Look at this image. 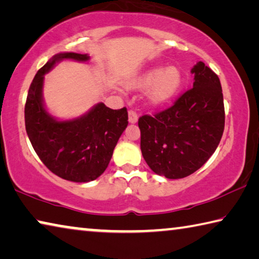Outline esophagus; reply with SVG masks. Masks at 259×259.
Wrapping results in <instances>:
<instances>
[{"mask_svg": "<svg viewBox=\"0 0 259 259\" xmlns=\"http://www.w3.org/2000/svg\"><path fill=\"white\" fill-rule=\"evenodd\" d=\"M128 121L131 124H135L138 121V113L134 110H130L128 111Z\"/></svg>", "mask_w": 259, "mask_h": 259, "instance_id": "34e87169", "label": "esophagus"}]
</instances>
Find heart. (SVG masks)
Listing matches in <instances>:
<instances>
[{"label": "heart", "instance_id": "b5f03b06", "mask_svg": "<svg viewBox=\"0 0 259 259\" xmlns=\"http://www.w3.org/2000/svg\"><path fill=\"white\" fill-rule=\"evenodd\" d=\"M182 83V75L177 67L155 66L135 78L128 83L131 90L148 92V102L150 105L158 107L171 101L179 92Z\"/></svg>", "mask_w": 259, "mask_h": 259}]
</instances>
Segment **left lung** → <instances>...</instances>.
<instances>
[{"instance_id":"1","label":"left lung","mask_w":259,"mask_h":259,"mask_svg":"<svg viewBox=\"0 0 259 259\" xmlns=\"http://www.w3.org/2000/svg\"><path fill=\"white\" fill-rule=\"evenodd\" d=\"M193 87L172 107L139 118L142 156L156 175L181 179L212 156L223 137L225 109L218 75L203 62L192 69Z\"/></svg>"}]
</instances>
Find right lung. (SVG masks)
Masks as SVG:
<instances>
[{
  "label": "right lung",
  "instance_id": "right-lung-1",
  "mask_svg": "<svg viewBox=\"0 0 259 259\" xmlns=\"http://www.w3.org/2000/svg\"><path fill=\"white\" fill-rule=\"evenodd\" d=\"M63 59L87 62V54L61 53L37 71L25 104V126L36 155L54 175L73 182H88L108 167L118 140L128 125L127 109L112 110L97 103L82 116L58 120L45 107V74Z\"/></svg>",
  "mask_w": 259,
  "mask_h": 259
}]
</instances>
